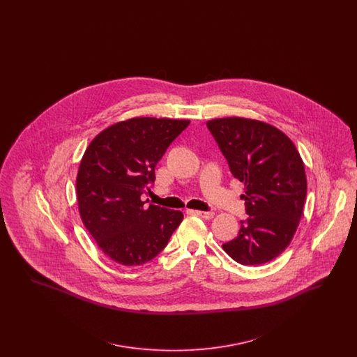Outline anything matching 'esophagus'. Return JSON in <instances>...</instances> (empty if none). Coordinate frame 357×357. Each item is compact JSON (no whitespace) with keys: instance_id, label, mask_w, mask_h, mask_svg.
Wrapping results in <instances>:
<instances>
[{"instance_id":"34e87169","label":"esophagus","mask_w":357,"mask_h":357,"mask_svg":"<svg viewBox=\"0 0 357 357\" xmlns=\"http://www.w3.org/2000/svg\"><path fill=\"white\" fill-rule=\"evenodd\" d=\"M191 213H192V214H195V215H198V217H201V218H204V220H211V218L214 217V213H213V211H201V210H192Z\"/></svg>"}]
</instances>
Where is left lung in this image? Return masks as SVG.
I'll list each match as a JSON object with an SVG mask.
<instances>
[{"label": "left lung", "mask_w": 357, "mask_h": 357, "mask_svg": "<svg viewBox=\"0 0 357 357\" xmlns=\"http://www.w3.org/2000/svg\"><path fill=\"white\" fill-rule=\"evenodd\" d=\"M206 124L231 174L245 183L241 198L249 215L222 248L241 265L266 264L288 248L301 220L304 162L288 136L265 121L233 116Z\"/></svg>", "instance_id": "1"}]
</instances>
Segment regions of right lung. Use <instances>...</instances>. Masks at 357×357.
<instances>
[{"instance_id": "add662e5", "label": "right lung", "mask_w": 357, "mask_h": 357, "mask_svg": "<svg viewBox=\"0 0 357 357\" xmlns=\"http://www.w3.org/2000/svg\"><path fill=\"white\" fill-rule=\"evenodd\" d=\"M190 120L132 118L102 130L82 158L76 195L82 221L104 255L124 266L151 261L183 220L182 211L150 204L140 195L155 166Z\"/></svg>"}]
</instances>
